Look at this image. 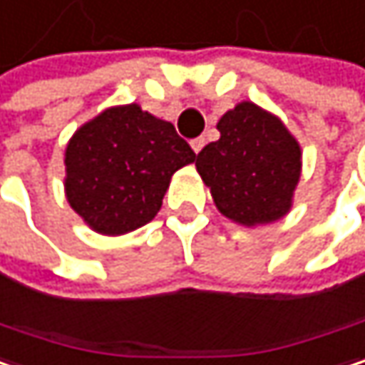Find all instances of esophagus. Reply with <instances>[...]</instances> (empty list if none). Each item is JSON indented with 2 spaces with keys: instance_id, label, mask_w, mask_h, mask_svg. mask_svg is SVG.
<instances>
[{
  "instance_id": "esophagus-1",
  "label": "esophagus",
  "mask_w": 365,
  "mask_h": 365,
  "mask_svg": "<svg viewBox=\"0 0 365 365\" xmlns=\"http://www.w3.org/2000/svg\"><path fill=\"white\" fill-rule=\"evenodd\" d=\"M204 145H205V138H202V136H200V138H195V140H191V149H193L195 153H200V151L204 149Z\"/></svg>"
}]
</instances>
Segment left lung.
Here are the masks:
<instances>
[{"instance_id":"obj_1","label":"left lung","mask_w":365,"mask_h":365,"mask_svg":"<svg viewBox=\"0 0 365 365\" xmlns=\"http://www.w3.org/2000/svg\"><path fill=\"white\" fill-rule=\"evenodd\" d=\"M216 130L220 138L197 153L195 168L218 212L244 227L284 218L292 210L302 172L294 134L252 101L229 109Z\"/></svg>"}]
</instances>
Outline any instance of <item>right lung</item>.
Masks as SVG:
<instances>
[{
    "mask_svg": "<svg viewBox=\"0 0 365 365\" xmlns=\"http://www.w3.org/2000/svg\"><path fill=\"white\" fill-rule=\"evenodd\" d=\"M195 153L170 121L140 105H117L86 121L65 149V197L101 235L151 222L176 170Z\"/></svg>",
    "mask_w": 365,
    "mask_h": 365,
    "instance_id": "1",
    "label": "right lung"
}]
</instances>
